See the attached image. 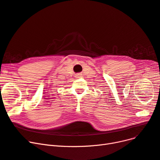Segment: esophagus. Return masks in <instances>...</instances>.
I'll return each mask as SVG.
<instances>
[{
	"instance_id": "esophagus-1",
	"label": "esophagus",
	"mask_w": 160,
	"mask_h": 160,
	"mask_svg": "<svg viewBox=\"0 0 160 160\" xmlns=\"http://www.w3.org/2000/svg\"><path fill=\"white\" fill-rule=\"evenodd\" d=\"M80 74H77V75H76V77H79V76H80Z\"/></svg>"
}]
</instances>
